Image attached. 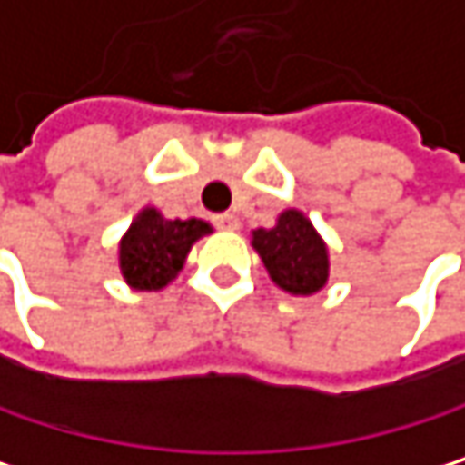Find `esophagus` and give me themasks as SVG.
Listing matches in <instances>:
<instances>
[{"label":"esophagus","mask_w":465,"mask_h":465,"mask_svg":"<svg viewBox=\"0 0 465 465\" xmlns=\"http://www.w3.org/2000/svg\"><path fill=\"white\" fill-rule=\"evenodd\" d=\"M214 225L223 228V231H237L240 228V217L234 212H223V214L214 217Z\"/></svg>","instance_id":"esophagus-1"}]
</instances>
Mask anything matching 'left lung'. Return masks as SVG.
Segmentation results:
<instances>
[{"label":"left lung","instance_id":"1","mask_svg":"<svg viewBox=\"0 0 465 465\" xmlns=\"http://www.w3.org/2000/svg\"><path fill=\"white\" fill-rule=\"evenodd\" d=\"M272 283L294 297H311L330 281V248L302 209H283L272 228L251 231Z\"/></svg>","mask_w":465,"mask_h":465}]
</instances>
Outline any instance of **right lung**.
<instances>
[{"label":"right lung","mask_w":465,"mask_h":465,"mask_svg":"<svg viewBox=\"0 0 465 465\" xmlns=\"http://www.w3.org/2000/svg\"><path fill=\"white\" fill-rule=\"evenodd\" d=\"M201 217L171 220L157 206H143L119 240V275L133 292H160L176 281L193 245L212 234Z\"/></svg>","instance_id":"right-lung-1"}]
</instances>
